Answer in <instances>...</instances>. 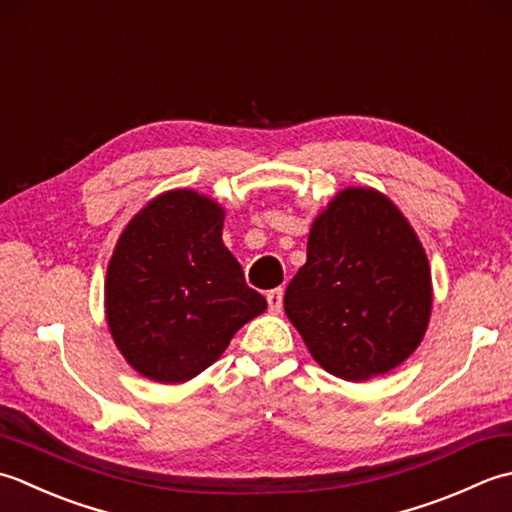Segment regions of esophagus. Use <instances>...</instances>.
<instances>
[{
  "label": "esophagus",
  "instance_id": "1",
  "mask_svg": "<svg viewBox=\"0 0 512 512\" xmlns=\"http://www.w3.org/2000/svg\"><path fill=\"white\" fill-rule=\"evenodd\" d=\"M267 305L271 314H278L283 309V289H271L267 294Z\"/></svg>",
  "mask_w": 512,
  "mask_h": 512
}]
</instances>
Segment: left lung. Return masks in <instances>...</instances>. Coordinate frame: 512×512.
Segmentation results:
<instances>
[{"label": "left lung", "instance_id": "8db88e82", "mask_svg": "<svg viewBox=\"0 0 512 512\" xmlns=\"http://www.w3.org/2000/svg\"><path fill=\"white\" fill-rule=\"evenodd\" d=\"M433 305L420 238L387 196L347 187L318 214L285 314L322 369L349 382L398 367L422 342Z\"/></svg>", "mask_w": 512, "mask_h": 512}]
</instances>
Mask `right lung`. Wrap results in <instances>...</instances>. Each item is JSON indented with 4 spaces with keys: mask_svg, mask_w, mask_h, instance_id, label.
Wrapping results in <instances>:
<instances>
[{
    "mask_svg": "<svg viewBox=\"0 0 512 512\" xmlns=\"http://www.w3.org/2000/svg\"><path fill=\"white\" fill-rule=\"evenodd\" d=\"M225 210L194 190L143 207L119 236L106 274V318L134 371L179 384L214 364L267 309L223 245Z\"/></svg>",
    "mask_w": 512,
    "mask_h": 512,
    "instance_id": "right-lung-1",
    "label": "right lung"
}]
</instances>
